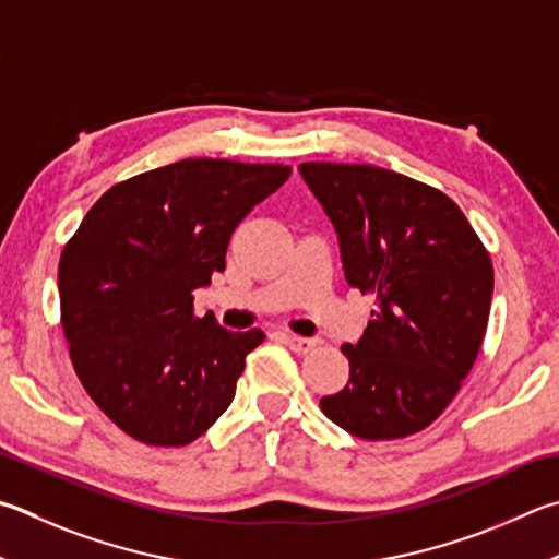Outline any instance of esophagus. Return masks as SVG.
<instances>
[{"label":"esophagus","instance_id":"obj_1","mask_svg":"<svg viewBox=\"0 0 559 559\" xmlns=\"http://www.w3.org/2000/svg\"><path fill=\"white\" fill-rule=\"evenodd\" d=\"M283 342L288 344V347L293 349V352H298V354H308V352H312L314 347H318V340H312V337H296V334H283Z\"/></svg>","mask_w":559,"mask_h":559}]
</instances>
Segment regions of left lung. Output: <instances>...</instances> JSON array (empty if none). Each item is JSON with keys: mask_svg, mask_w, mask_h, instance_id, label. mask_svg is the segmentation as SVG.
<instances>
[{"mask_svg": "<svg viewBox=\"0 0 559 559\" xmlns=\"http://www.w3.org/2000/svg\"><path fill=\"white\" fill-rule=\"evenodd\" d=\"M337 229L344 278L371 320L344 344L349 381L320 408L361 440L428 428L472 371L489 322L493 266L469 219L438 188L361 164H300Z\"/></svg>", "mask_w": 559, "mask_h": 559, "instance_id": "1", "label": "left lung"}]
</instances>
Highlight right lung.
<instances>
[{"label":"right lung","mask_w":559,"mask_h":559,"mask_svg":"<svg viewBox=\"0 0 559 559\" xmlns=\"http://www.w3.org/2000/svg\"><path fill=\"white\" fill-rule=\"evenodd\" d=\"M290 166L186 158L121 180L60 253V322L80 383L107 418L154 448H182L229 408L261 330L195 314L229 239Z\"/></svg>","instance_id":"right-lung-1"}]
</instances>
